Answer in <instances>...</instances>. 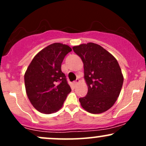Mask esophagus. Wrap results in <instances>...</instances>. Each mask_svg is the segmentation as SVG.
Segmentation results:
<instances>
[{"instance_id":"34e87169","label":"esophagus","mask_w":146,"mask_h":146,"mask_svg":"<svg viewBox=\"0 0 146 146\" xmlns=\"http://www.w3.org/2000/svg\"><path fill=\"white\" fill-rule=\"evenodd\" d=\"M79 82H80V80H79V79H77V80H75L74 82H73V84H74L75 86H76L78 84H79Z\"/></svg>"}]
</instances>
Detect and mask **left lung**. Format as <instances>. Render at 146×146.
Masks as SVG:
<instances>
[{
	"label": "left lung",
	"instance_id": "8db88e82",
	"mask_svg": "<svg viewBox=\"0 0 146 146\" xmlns=\"http://www.w3.org/2000/svg\"><path fill=\"white\" fill-rule=\"evenodd\" d=\"M84 64L88 93L79 99L88 113L100 114L110 109L121 92L123 76L116 58L98 44L88 42L73 47Z\"/></svg>",
	"mask_w": 146,
	"mask_h": 146
}]
</instances>
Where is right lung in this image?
I'll return each mask as SVG.
<instances>
[{
  "label": "right lung",
  "mask_w": 146,
  "mask_h": 146,
  "mask_svg": "<svg viewBox=\"0 0 146 146\" xmlns=\"http://www.w3.org/2000/svg\"><path fill=\"white\" fill-rule=\"evenodd\" d=\"M72 51L66 44L56 42L38 52L25 73V85L30 102L40 113H56L62 107L71 91L61 65Z\"/></svg>",
  "instance_id": "1"
}]
</instances>
